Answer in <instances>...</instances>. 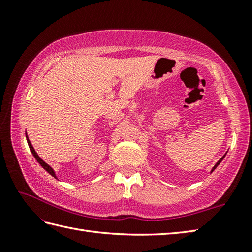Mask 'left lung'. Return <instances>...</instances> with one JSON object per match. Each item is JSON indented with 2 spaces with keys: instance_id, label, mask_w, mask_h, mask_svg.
<instances>
[{
  "instance_id": "left-lung-1",
  "label": "left lung",
  "mask_w": 252,
  "mask_h": 252,
  "mask_svg": "<svg viewBox=\"0 0 252 252\" xmlns=\"http://www.w3.org/2000/svg\"><path fill=\"white\" fill-rule=\"evenodd\" d=\"M223 158H224V156H223V157H222V158H221V159H220V160H219V161H218V162H217V163H216V165H215V167H213V169H212V171H213V170H215V169H216V168H217V167H218V165H219V164H220V162H221V161H222V160H223ZM212 171H211V172H212Z\"/></svg>"
}]
</instances>
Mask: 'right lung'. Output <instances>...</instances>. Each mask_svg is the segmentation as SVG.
<instances>
[{
  "instance_id": "right-lung-1",
  "label": "right lung",
  "mask_w": 252,
  "mask_h": 252,
  "mask_svg": "<svg viewBox=\"0 0 252 252\" xmlns=\"http://www.w3.org/2000/svg\"><path fill=\"white\" fill-rule=\"evenodd\" d=\"M26 137H27V141H28V145H29L30 151H31V153H32V154H33V156H34V158L37 160V162H39V163L42 165V167H43V168H44V169L47 171V172H49L51 175H53V176H54V178H56V175H55V173H54V171H53V169L50 167V165L47 164V163H45V162L43 161V160H42L39 156H37V154L35 153L34 148L32 147V145H31V143H30V141H29L28 136H27V132H26Z\"/></svg>"
}]
</instances>
